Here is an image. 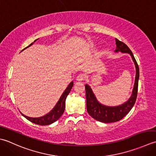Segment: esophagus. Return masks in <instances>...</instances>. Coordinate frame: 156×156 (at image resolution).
<instances>
[{
	"label": "esophagus",
	"mask_w": 156,
	"mask_h": 156,
	"mask_svg": "<svg viewBox=\"0 0 156 156\" xmlns=\"http://www.w3.org/2000/svg\"><path fill=\"white\" fill-rule=\"evenodd\" d=\"M85 78V75L83 74H79L77 77V79H76V80L78 81H81L83 80H84V79Z\"/></svg>",
	"instance_id": "obj_1"
}]
</instances>
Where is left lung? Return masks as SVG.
<instances>
[{
    "label": "left lung",
    "instance_id": "1",
    "mask_svg": "<svg viewBox=\"0 0 156 156\" xmlns=\"http://www.w3.org/2000/svg\"><path fill=\"white\" fill-rule=\"evenodd\" d=\"M115 53H128L131 56L135 66V83L132 91V94L129 100L122 104L115 106H106L101 104L95 96L94 91L90 85H85V93H86V106L88 114L95 120L104 123H110L117 122L121 120L128 114L134 106L137 96L138 81L139 78V69L136 63L133 54L129 48L125 44L116 39Z\"/></svg>",
    "mask_w": 156,
    "mask_h": 156
}]
</instances>
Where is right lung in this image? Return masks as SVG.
Returning <instances> with one entry per match:
<instances>
[{"mask_svg": "<svg viewBox=\"0 0 156 156\" xmlns=\"http://www.w3.org/2000/svg\"><path fill=\"white\" fill-rule=\"evenodd\" d=\"M37 40L38 39H36L34 42L30 44V45L27 46L26 48H25L23 50H22V51H23L24 50L27 48H29L31 45H33V44L34 42H36ZM73 86V81L70 83L67 87L66 88V90L63 91V93L62 94L61 96H60V98H59L58 101H57L55 106L48 113L45 114V115L40 117H37V118H32V117H29L27 116H25L21 112V114H22V116L25 117V119H27L28 120H30V121L31 122L36 124V125L44 126V125H50V124L56 122V120H58L60 117L62 115V114L64 113V111L65 109L66 98L67 97L69 94L70 93V91H71Z\"/></svg>", "mask_w": 156, "mask_h": 156, "instance_id": "right-lung-1", "label": "right lung"}]
</instances>
